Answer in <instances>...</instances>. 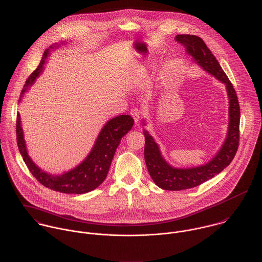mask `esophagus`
<instances>
[{"instance_id":"esophagus-1","label":"esophagus","mask_w":262,"mask_h":262,"mask_svg":"<svg viewBox=\"0 0 262 262\" xmlns=\"http://www.w3.org/2000/svg\"><path fill=\"white\" fill-rule=\"evenodd\" d=\"M130 115L134 117L135 119V123L136 124H139L140 123V120H141V117H142V112L139 108H133L130 110Z\"/></svg>"}]
</instances>
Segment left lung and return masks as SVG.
<instances>
[{
	"label": "left lung",
	"mask_w": 262,
	"mask_h": 262,
	"mask_svg": "<svg viewBox=\"0 0 262 262\" xmlns=\"http://www.w3.org/2000/svg\"><path fill=\"white\" fill-rule=\"evenodd\" d=\"M176 41L181 43L186 53L204 70L226 85L229 96V130L227 139L217 152L206 165L192 168H174L162 157L157 144L147 130L145 136V161L148 171L156 185L165 190H183L201 185L222 172L235 157L239 146L240 106L236 91L205 41L190 34H178Z\"/></svg>",
	"instance_id": "8db88e82"
}]
</instances>
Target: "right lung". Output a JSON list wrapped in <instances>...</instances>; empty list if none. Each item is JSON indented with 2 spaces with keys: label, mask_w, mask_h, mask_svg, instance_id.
<instances>
[{
  "label": "right lung",
  "mask_w": 262,
  "mask_h": 262,
  "mask_svg": "<svg viewBox=\"0 0 262 262\" xmlns=\"http://www.w3.org/2000/svg\"><path fill=\"white\" fill-rule=\"evenodd\" d=\"M56 47H58V45H54V47H51V49H55ZM49 53L50 49L43 53L38 67L26 80L19 101L27 91L28 87L34 83L35 79L41 73ZM133 125L134 118L129 115H118L108 120L99 133L90 154L76 168L61 175H52L42 171L28 156L19 113L17 114L16 121L17 145L23 161L39 183L54 191L68 194H81L94 190L104 181L121 138L130 130Z\"/></svg>",
  "instance_id": "add662e5"
}]
</instances>
